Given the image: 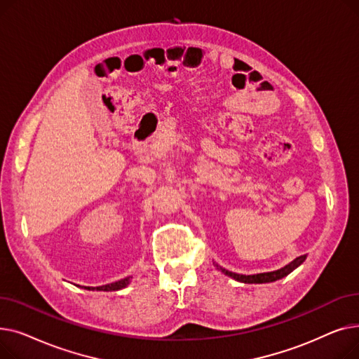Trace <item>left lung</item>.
Masks as SVG:
<instances>
[{
  "instance_id": "8db88e82",
  "label": "left lung",
  "mask_w": 359,
  "mask_h": 359,
  "mask_svg": "<svg viewBox=\"0 0 359 359\" xmlns=\"http://www.w3.org/2000/svg\"><path fill=\"white\" fill-rule=\"evenodd\" d=\"M307 255H303V256H298L297 259H294L290 265L280 268L278 271H273V272H266V273H257V275H240V273H234V272H229L222 269V272L227 273L229 276H231L233 279L236 280H240V282H244V284H265V282H273V280H278L280 278L287 276L288 273H291L295 268H298L301 263H303L306 260Z\"/></svg>"
}]
</instances>
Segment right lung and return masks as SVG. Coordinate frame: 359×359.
Instances as JSON below:
<instances>
[{
  "label": "right lung",
  "mask_w": 359,
  "mask_h": 359,
  "mask_svg": "<svg viewBox=\"0 0 359 359\" xmlns=\"http://www.w3.org/2000/svg\"><path fill=\"white\" fill-rule=\"evenodd\" d=\"M129 279L130 278H125V279H121L118 282H113V284L102 285V287H97V288H90V287H86V288L87 290H97V291H118V290L125 288L129 284Z\"/></svg>",
  "instance_id": "add662e5"
}]
</instances>
